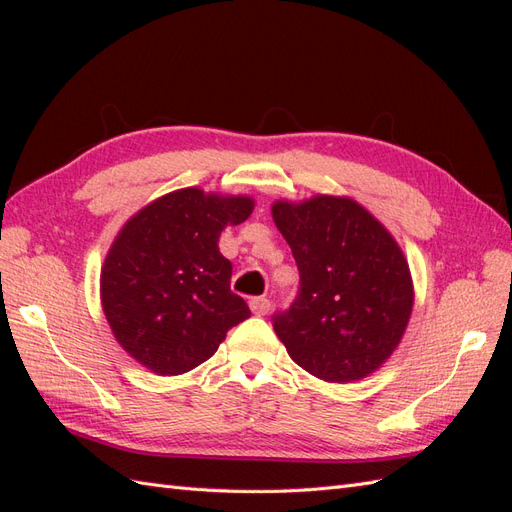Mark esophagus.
I'll list each match as a JSON object with an SVG mask.
<instances>
[{
  "label": "esophagus",
  "instance_id": "34e87169",
  "mask_svg": "<svg viewBox=\"0 0 512 512\" xmlns=\"http://www.w3.org/2000/svg\"><path fill=\"white\" fill-rule=\"evenodd\" d=\"M250 309L256 316H267L271 309V301L265 297H254V299H250Z\"/></svg>",
  "mask_w": 512,
  "mask_h": 512
}]
</instances>
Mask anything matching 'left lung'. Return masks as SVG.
<instances>
[{
    "label": "left lung",
    "mask_w": 512,
    "mask_h": 512,
    "mask_svg": "<svg viewBox=\"0 0 512 512\" xmlns=\"http://www.w3.org/2000/svg\"><path fill=\"white\" fill-rule=\"evenodd\" d=\"M271 213L301 277L297 299L273 316L290 359L327 382L374 374L404 337L414 305L401 247L346 196L277 200Z\"/></svg>",
    "instance_id": "8db88e82"
}]
</instances>
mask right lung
Wrapping results in <instances>:
<instances>
[{
  "mask_svg": "<svg viewBox=\"0 0 512 512\" xmlns=\"http://www.w3.org/2000/svg\"><path fill=\"white\" fill-rule=\"evenodd\" d=\"M250 196L183 188L123 224L100 275L104 316L121 348L160 376L205 363L226 333L250 318L230 290L222 230L250 218Z\"/></svg>",
  "mask_w": 512,
  "mask_h": 512,
  "instance_id": "obj_1",
  "label": "right lung"
}]
</instances>
